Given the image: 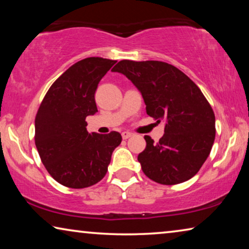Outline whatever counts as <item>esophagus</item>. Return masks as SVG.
<instances>
[{"label": "esophagus", "mask_w": 249, "mask_h": 249, "mask_svg": "<svg viewBox=\"0 0 249 249\" xmlns=\"http://www.w3.org/2000/svg\"><path fill=\"white\" fill-rule=\"evenodd\" d=\"M133 136V133H129V132H123L122 133V137H123V140H127V138L132 137Z\"/></svg>", "instance_id": "esophagus-1"}]
</instances>
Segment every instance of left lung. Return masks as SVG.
I'll list each match as a JSON object with an SVG mask.
<instances>
[{"mask_svg": "<svg viewBox=\"0 0 249 249\" xmlns=\"http://www.w3.org/2000/svg\"><path fill=\"white\" fill-rule=\"evenodd\" d=\"M113 72L126 75L141 91L146 112L166 122L158 142L145 136L138 155L142 172L160 184H178L197 174L215 140V115L199 87L163 61L121 60Z\"/></svg>", "mask_w": 249, "mask_h": 249, "instance_id": "left-lung-1", "label": "left lung"}]
</instances>
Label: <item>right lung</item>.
I'll list each match as a JSON object with an SVG mask.
<instances>
[{"label":"right lung","instance_id":"right-lung-1","mask_svg":"<svg viewBox=\"0 0 249 249\" xmlns=\"http://www.w3.org/2000/svg\"><path fill=\"white\" fill-rule=\"evenodd\" d=\"M116 60L82 59L54 81L35 117V145L49 175L62 185L82 189L107 175L120 133H89L86 117L98 112V84Z\"/></svg>","mask_w":249,"mask_h":249}]
</instances>
